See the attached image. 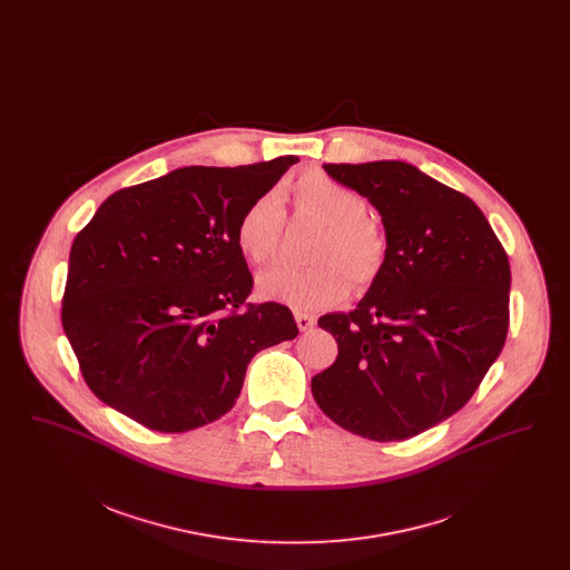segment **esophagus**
Here are the masks:
<instances>
[{
  "mask_svg": "<svg viewBox=\"0 0 570 570\" xmlns=\"http://www.w3.org/2000/svg\"><path fill=\"white\" fill-rule=\"evenodd\" d=\"M295 321H297V325L301 331H309L312 326L316 325V318H314V316H309V314H303V312H297V314H295Z\"/></svg>",
  "mask_w": 570,
  "mask_h": 570,
  "instance_id": "34e87169",
  "label": "esophagus"
}]
</instances>
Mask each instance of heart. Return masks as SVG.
Instances as JSON below:
<instances>
[{
    "label": "heart",
    "instance_id": "b5f03b06",
    "mask_svg": "<svg viewBox=\"0 0 570 570\" xmlns=\"http://www.w3.org/2000/svg\"><path fill=\"white\" fill-rule=\"evenodd\" d=\"M297 214L325 224L316 247V267L277 265L258 277V293L295 307L318 312L342 303L356 286L379 279L389 258V239L374 219L367 217V200L351 186L309 170L293 184ZM286 212L277 191H267L247 205L235 230V239L247 261L263 265L275 258Z\"/></svg>",
    "mask_w": 570,
    "mask_h": 570
}]
</instances>
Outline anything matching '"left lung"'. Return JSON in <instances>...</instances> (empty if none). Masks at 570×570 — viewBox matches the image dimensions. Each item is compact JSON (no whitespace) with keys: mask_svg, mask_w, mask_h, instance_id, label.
Instances as JSON below:
<instances>
[{"mask_svg":"<svg viewBox=\"0 0 570 570\" xmlns=\"http://www.w3.org/2000/svg\"><path fill=\"white\" fill-rule=\"evenodd\" d=\"M325 170L379 209L389 258L356 309L318 318L340 353L312 393L353 434L406 440L465 406L502 351L509 256L465 194L412 164Z\"/></svg>","mask_w":570,"mask_h":570,"instance_id":"1","label":"left lung"}]
</instances>
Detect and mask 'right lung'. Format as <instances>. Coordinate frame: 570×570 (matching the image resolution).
Segmentation results:
<instances>
[{
    "label": "right lung",
    "instance_id": "obj_1",
    "mask_svg": "<svg viewBox=\"0 0 570 570\" xmlns=\"http://www.w3.org/2000/svg\"><path fill=\"white\" fill-rule=\"evenodd\" d=\"M186 166L110 194L70 249L61 325L91 393L181 434L235 406L252 356L298 335L282 303H247L235 239L252 200L297 163Z\"/></svg>",
    "mask_w": 570,
    "mask_h": 570
}]
</instances>
